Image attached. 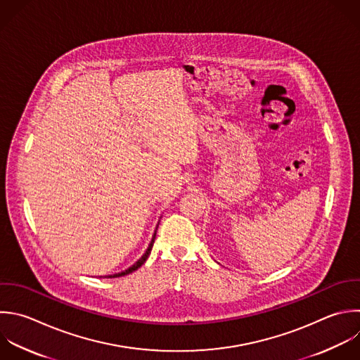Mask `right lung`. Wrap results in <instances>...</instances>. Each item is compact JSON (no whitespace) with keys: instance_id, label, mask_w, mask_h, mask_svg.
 <instances>
[{"instance_id":"add662e5","label":"right lung","mask_w":360,"mask_h":360,"mask_svg":"<svg viewBox=\"0 0 360 360\" xmlns=\"http://www.w3.org/2000/svg\"><path fill=\"white\" fill-rule=\"evenodd\" d=\"M158 226H159V222H158V225H156V229H155V233H153V236H152V240H150V243H149V246H148V249L145 250V253L139 257V260L138 262H135L132 266H129L127 270H124V271H120V273H115V274H110L108 277L110 278H112V277H121V276H125V274H129V273H132V271H135L136 269H139L145 262H146V259H148V256L150 255V250H152V248H153V242H155V238H156V231H158Z\"/></svg>"}]
</instances>
